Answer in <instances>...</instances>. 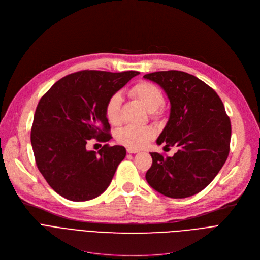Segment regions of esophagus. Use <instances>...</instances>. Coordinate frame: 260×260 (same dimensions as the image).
<instances>
[{
    "label": "esophagus",
    "instance_id": "obj_1",
    "mask_svg": "<svg viewBox=\"0 0 260 260\" xmlns=\"http://www.w3.org/2000/svg\"><path fill=\"white\" fill-rule=\"evenodd\" d=\"M126 151H127V153H129V154H136V153L139 152L138 149H134V148H127Z\"/></svg>",
    "mask_w": 260,
    "mask_h": 260
}]
</instances>
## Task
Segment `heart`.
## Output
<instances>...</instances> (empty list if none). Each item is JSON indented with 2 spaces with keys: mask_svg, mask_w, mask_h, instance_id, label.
<instances>
[{
  "mask_svg": "<svg viewBox=\"0 0 260 260\" xmlns=\"http://www.w3.org/2000/svg\"><path fill=\"white\" fill-rule=\"evenodd\" d=\"M133 98L137 99L149 112L152 118L160 119L165 114V94L155 84L147 81H141L128 90ZM122 95L119 92L113 93L105 104V117L112 125L121 123ZM156 131L152 126H126L117 134V141L129 148L138 149L145 146L149 140L155 138Z\"/></svg>",
  "mask_w": 260,
  "mask_h": 260,
  "instance_id": "heart-1",
  "label": "heart"
}]
</instances>
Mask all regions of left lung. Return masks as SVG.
I'll return each instance as SVG.
<instances>
[{
  "instance_id": "left-lung-1",
  "label": "left lung",
  "mask_w": 260,
  "mask_h": 260,
  "mask_svg": "<svg viewBox=\"0 0 260 260\" xmlns=\"http://www.w3.org/2000/svg\"><path fill=\"white\" fill-rule=\"evenodd\" d=\"M156 82L171 102L168 124L157 139L177 146L173 157L151 153L148 184L170 198H186L207 187L228 159L231 121L217 92L197 77L179 71L143 76Z\"/></svg>"
}]
</instances>
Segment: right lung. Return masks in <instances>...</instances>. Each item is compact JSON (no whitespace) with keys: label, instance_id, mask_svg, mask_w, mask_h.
I'll use <instances>...</instances> for the list:
<instances>
[{"label":"right lung","instance_id":"obj_1","mask_svg":"<svg viewBox=\"0 0 260 260\" xmlns=\"http://www.w3.org/2000/svg\"><path fill=\"white\" fill-rule=\"evenodd\" d=\"M139 73L81 71L57 81L40 99L30 140L36 165L50 187L73 201L101 195L112 182L124 146L88 151L90 139L113 137L105 117L108 98Z\"/></svg>","mask_w":260,"mask_h":260}]
</instances>
